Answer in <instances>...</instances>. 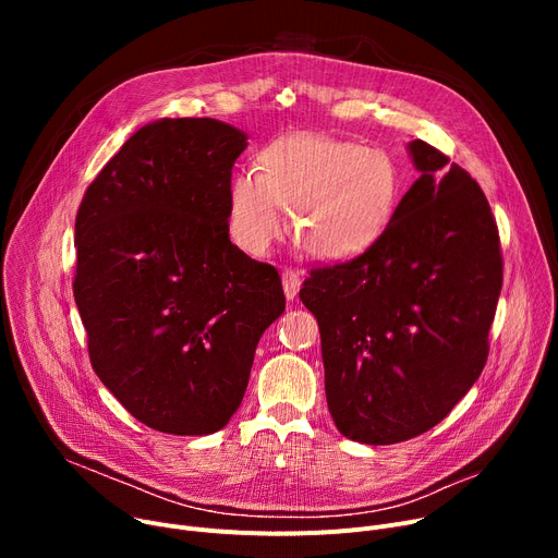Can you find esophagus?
I'll use <instances>...</instances> for the list:
<instances>
[{
  "label": "esophagus",
  "instance_id": "34e87169",
  "mask_svg": "<svg viewBox=\"0 0 558 558\" xmlns=\"http://www.w3.org/2000/svg\"><path fill=\"white\" fill-rule=\"evenodd\" d=\"M282 289H284L287 301H294L299 296V291H301V276H299V271H294V269H284L282 271Z\"/></svg>",
  "mask_w": 558,
  "mask_h": 558
}]
</instances>
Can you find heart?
I'll return each instance as SVG.
<instances>
[{
  "instance_id": "b5f03b06",
  "label": "heart",
  "mask_w": 558,
  "mask_h": 558,
  "mask_svg": "<svg viewBox=\"0 0 558 558\" xmlns=\"http://www.w3.org/2000/svg\"><path fill=\"white\" fill-rule=\"evenodd\" d=\"M255 169L234 173L228 185V230L253 255L276 242L280 208H287L294 238L310 255L357 257L383 238L400 205L396 162L360 142L282 135L262 146Z\"/></svg>"
}]
</instances>
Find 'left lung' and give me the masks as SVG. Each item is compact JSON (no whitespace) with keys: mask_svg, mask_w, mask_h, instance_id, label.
Here are the masks:
<instances>
[{"mask_svg":"<svg viewBox=\"0 0 558 558\" xmlns=\"http://www.w3.org/2000/svg\"><path fill=\"white\" fill-rule=\"evenodd\" d=\"M421 179L368 251L312 269L301 289L316 316L337 429L391 446L441 423L488 357L502 289L500 234L482 187L423 140Z\"/></svg>","mask_w":558,"mask_h":558,"instance_id":"8db88e82","label":"left lung"}]
</instances>
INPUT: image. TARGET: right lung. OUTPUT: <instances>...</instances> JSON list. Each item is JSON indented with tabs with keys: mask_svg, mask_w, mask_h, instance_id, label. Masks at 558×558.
Wrapping results in <instances>:
<instances>
[{
	"mask_svg": "<svg viewBox=\"0 0 558 558\" xmlns=\"http://www.w3.org/2000/svg\"><path fill=\"white\" fill-rule=\"evenodd\" d=\"M246 133L210 117L133 133L85 190L74 301L104 387L146 427L205 436L242 404L255 348L284 312L271 264L230 242Z\"/></svg>",
	"mask_w": 558,
	"mask_h": 558,
	"instance_id": "right-lung-1",
	"label": "right lung"
}]
</instances>
